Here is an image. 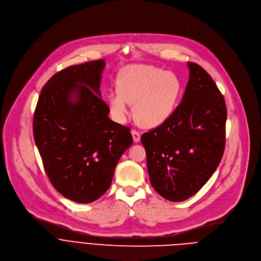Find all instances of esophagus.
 Returning a JSON list of instances; mask_svg holds the SVG:
<instances>
[{"label": "esophagus", "mask_w": 261, "mask_h": 261, "mask_svg": "<svg viewBox=\"0 0 261 261\" xmlns=\"http://www.w3.org/2000/svg\"><path fill=\"white\" fill-rule=\"evenodd\" d=\"M132 136H133V140L134 142H138L140 140V133L136 130H132Z\"/></svg>", "instance_id": "34e87169"}]
</instances>
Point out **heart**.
<instances>
[{"label": "heart", "instance_id": "b5f03b06", "mask_svg": "<svg viewBox=\"0 0 261 261\" xmlns=\"http://www.w3.org/2000/svg\"><path fill=\"white\" fill-rule=\"evenodd\" d=\"M117 90L109 95L114 118L124 122L128 103L134 105L135 120L144 127L164 123L175 108L180 93V82L175 73L147 64L127 66L119 74Z\"/></svg>", "mask_w": 261, "mask_h": 261}]
</instances>
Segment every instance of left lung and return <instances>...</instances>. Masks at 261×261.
<instances>
[{
  "label": "left lung",
  "instance_id": "8db88e82",
  "mask_svg": "<svg viewBox=\"0 0 261 261\" xmlns=\"http://www.w3.org/2000/svg\"><path fill=\"white\" fill-rule=\"evenodd\" d=\"M188 66L182 101L164 123L141 136L150 184L172 202H182L203 188L225 146L223 95L202 66L195 62Z\"/></svg>",
  "mask_w": 261,
  "mask_h": 261
}]
</instances>
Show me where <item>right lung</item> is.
<instances>
[{
    "instance_id": "1",
    "label": "right lung",
    "mask_w": 261,
    "mask_h": 261,
    "mask_svg": "<svg viewBox=\"0 0 261 261\" xmlns=\"http://www.w3.org/2000/svg\"><path fill=\"white\" fill-rule=\"evenodd\" d=\"M103 59L68 66L43 87L34 115V137L52 186L87 204L111 187L116 166L131 146L130 128L109 118L99 91Z\"/></svg>"
}]
</instances>
